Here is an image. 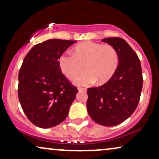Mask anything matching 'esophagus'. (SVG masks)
Here are the masks:
<instances>
[{"label": "esophagus", "mask_w": 159, "mask_h": 159, "mask_svg": "<svg viewBox=\"0 0 159 159\" xmlns=\"http://www.w3.org/2000/svg\"><path fill=\"white\" fill-rule=\"evenodd\" d=\"M78 89L79 92H86V90H87V89H84V88H81V87H78Z\"/></svg>", "instance_id": "34e87169"}]
</instances>
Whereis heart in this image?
Here are the masks:
<instances>
[{
  "instance_id": "b5f03b06",
  "label": "heart",
  "mask_w": 159,
  "mask_h": 159,
  "mask_svg": "<svg viewBox=\"0 0 159 159\" xmlns=\"http://www.w3.org/2000/svg\"><path fill=\"white\" fill-rule=\"evenodd\" d=\"M58 61L61 73L70 80L75 78L81 66L84 64L85 72L76 78L74 83L79 87H87L96 81L102 84L114 75L118 66V54L111 45L85 41L76 45L72 55H61Z\"/></svg>"
}]
</instances>
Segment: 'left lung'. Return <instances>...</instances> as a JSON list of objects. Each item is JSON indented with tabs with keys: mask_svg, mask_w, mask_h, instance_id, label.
I'll use <instances>...</instances> for the list:
<instances>
[{
	"mask_svg": "<svg viewBox=\"0 0 159 159\" xmlns=\"http://www.w3.org/2000/svg\"><path fill=\"white\" fill-rule=\"evenodd\" d=\"M102 41L117 50L118 66L107 83L88 88L87 108L95 122L112 127L127 119L136 109L142 90V70L139 57L125 40L107 38Z\"/></svg>",
	"mask_w": 159,
	"mask_h": 159,
	"instance_id": "1",
	"label": "left lung"
}]
</instances>
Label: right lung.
Instances as JSON below:
<instances>
[{
    "label": "right lung",
    "mask_w": 159,
    "mask_h": 159,
    "mask_svg": "<svg viewBox=\"0 0 159 159\" xmlns=\"http://www.w3.org/2000/svg\"><path fill=\"white\" fill-rule=\"evenodd\" d=\"M76 41L49 39L34 46L18 74V98L28 119L38 127L50 128L68 116L78 93L61 73L58 58Z\"/></svg>",
    "instance_id": "right-lung-1"
}]
</instances>
